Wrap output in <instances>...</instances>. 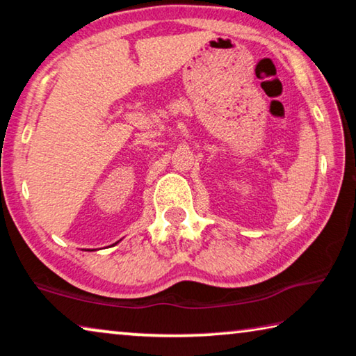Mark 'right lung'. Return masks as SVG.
Returning a JSON list of instances; mask_svg holds the SVG:
<instances>
[{
	"label": "right lung",
	"mask_w": 356,
	"mask_h": 356,
	"mask_svg": "<svg viewBox=\"0 0 356 356\" xmlns=\"http://www.w3.org/2000/svg\"><path fill=\"white\" fill-rule=\"evenodd\" d=\"M120 241H122V239H120ZM115 244H118V242H115Z\"/></svg>",
	"instance_id": "add662e5"
}]
</instances>
